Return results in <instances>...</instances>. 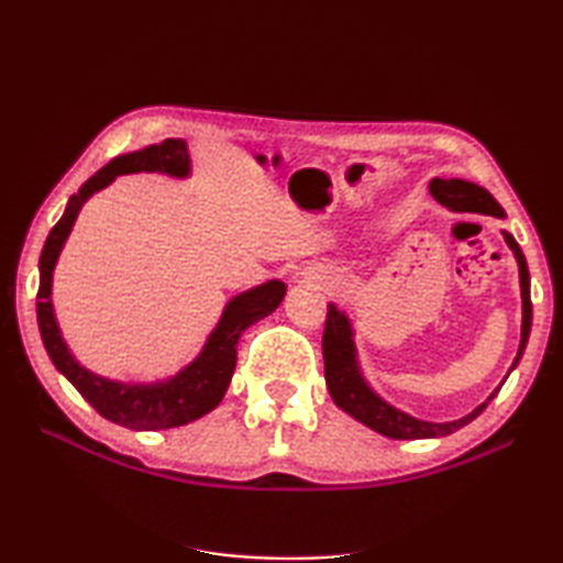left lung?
<instances>
[{
	"mask_svg": "<svg viewBox=\"0 0 563 563\" xmlns=\"http://www.w3.org/2000/svg\"><path fill=\"white\" fill-rule=\"evenodd\" d=\"M430 194L434 196L437 203L446 206L454 213H482V216L504 218V208L494 201L489 190L472 184V180L432 178ZM501 233H504V241H507V245L511 247L514 258H517L519 285H521V342H519L517 357L511 362V369H514L519 365L523 347H527L529 342V332H531L529 268L519 243L514 241V235L507 231ZM322 357H325V383H328L332 402H335L342 412L355 417L357 422L369 427V430H375L383 437H389V440H434V437L452 434L460 430V427L470 424L472 419L479 417L504 385L501 383L497 389H494V393L487 397V402H482L479 407L472 409L470 415H464L462 419H454V422H427V419H417L412 415H407L395 405L385 402V399L367 385V379L362 375L360 362H357L355 330H352L350 318L338 308L335 302L328 305L325 335H322Z\"/></svg>",
	"mask_w": 563,
	"mask_h": 563,
	"instance_id": "left-lung-1",
	"label": "left lung"
}]
</instances>
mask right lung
Segmentation results:
<instances>
[{"label": "right lung", "instance_id": "1", "mask_svg": "<svg viewBox=\"0 0 563 563\" xmlns=\"http://www.w3.org/2000/svg\"><path fill=\"white\" fill-rule=\"evenodd\" d=\"M141 170H146V174H166L170 178H188L190 156L186 141L166 139L164 144L146 146L141 151H133V154H121L109 161L101 170H97L79 188V194L69 198L59 223L52 228L49 238H46L40 258L36 320H40L42 342L46 352H49L54 367L79 389V395L101 417H107L113 424L129 427V430L156 432L194 422V419L208 415L211 409L221 405L235 369L238 340H241L247 328L275 312V308L285 298V283L268 280L228 300L223 316L216 322L211 335H208L203 350L174 377L148 385H129L119 383V379L101 377L84 367L64 342L59 322H56L54 316L52 283L56 261H59L62 247L66 238H69L76 216H79L84 203L93 194H99L101 188H107L117 176L141 174Z\"/></svg>", "mask_w": 563, "mask_h": 563}]
</instances>
